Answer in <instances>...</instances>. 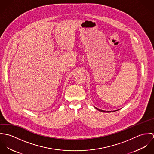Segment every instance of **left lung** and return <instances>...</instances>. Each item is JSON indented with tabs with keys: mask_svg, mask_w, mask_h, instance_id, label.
I'll use <instances>...</instances> for the list:
<instances>
[{
	"mask_svg": "<svg viewBox=\"0 0 154 154\" xmlns=\"http://www.w3.org/2000/svg\"><path fill=\"white\" fill-rule=\"evenodd\" d=\"M97 110H99V111H101V112H112V111H117V110H116V111H104V110H100V109H97V108H96V107H95Z\"/></svg>",
	"mask_w": 154,
	"mask_h": 154,
	"instance_id": "1",
	"label": "left lung"
}]
</instances>
